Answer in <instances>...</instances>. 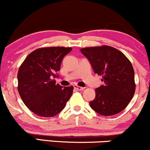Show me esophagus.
<instances>
[{
	"instance_id": "1",
	"label": "esophagus",
	"mask_w": 150,
	"mask_h": 150,
	"mask_svg": "<svg viewBox=\"0 0 150 150\" xmlns=\"http://www.w3.org/2000/svg\"><path fill=\"white\" fill-rule=\"evenodd\" d=\"M74 88L78 90V91H83V90L84 89V88L80 87V86H74Z\"/></svg>"
}]
</instances>
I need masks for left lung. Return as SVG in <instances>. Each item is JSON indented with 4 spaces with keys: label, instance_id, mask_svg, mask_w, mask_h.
<instances>
[{
    "label": "left lung",
    "instance_id": "obj_1",
    "mask_svg": "<svg viewBox=\"0 0 150 150\" xmlns=\"http://www.w3.org/2000/svg\"><path fill=\"white\" fill-rule=\"evenodd\" d=\"M93 72L102 76L103 85L96 89L90 102L93 110L103 116L117 114L127 106L135 92L134 71L121 52L112 47H86L80 50Z\"/></svg>",
    "mask_w": 150,
    "mask_h": 150
}]
</instances>
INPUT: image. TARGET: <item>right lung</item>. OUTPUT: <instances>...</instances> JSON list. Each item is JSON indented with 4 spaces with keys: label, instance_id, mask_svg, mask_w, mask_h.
I'll return each instance as SVG.
<instances>
[{
    "label": "right lung",
    "instance_id": "1",
    "mask_svg": "<svg viewBox=\"0 0 150 150\" xmlns=\"http://www.w3.org/2000/svg\"><path fill=\"white\" fill-rule=\"evenodd\" d=\"M70 47L40 48L28 55L18 72V91L30 111L42 117L56 116L65 107L73 87L56 84L62 59Z\"/></svg>",
    "mask_w": 150,
    "mask_h": 150
}]
</instances>
